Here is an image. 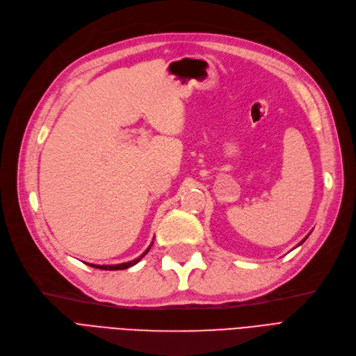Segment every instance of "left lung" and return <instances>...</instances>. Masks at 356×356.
<instances>
[{"mask_svg":"<svg viewBox=\"0 0 356 356\" xmlns=\"http://www.w3.org/2000/svg\"><path fill=\"white\" fill-rule=\"evenodd\" d=\"M305 239H307V236H305V238H304V241H305ZM304 241H301V243H300V244H298V245H301V244H302V243H304Z\"/></svg>","mask_w":356,"mask_h":356,"instance_id":"8db88e82","label":"left lung"}]
</instances>
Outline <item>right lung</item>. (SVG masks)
Segmentation results:
<instances>
[{"mask_svg":"<svg viewBox=\"0 0 356 356\" xmlns=\"http://www.w3.org/2000/svg\"><path fill=\"white\" fill-rule=\"evenodd\" d=\"M153 244V243H152ZM152 244H150V247H152ZM150 247L140 255L138 259H136V260H131V261H129V263H121V264H112V266H106V264H104V266H101V264H90L92 267H95V268H101V270H124V268H129V267H131V266H134V264H137L141 259L145 257V255L149 252V250H150Z\"/></svg>","mask_w":356,"mask_h":356,"instance_id":"1","label":"right lung"}]
</instances>
